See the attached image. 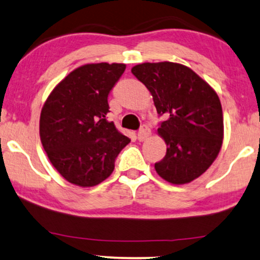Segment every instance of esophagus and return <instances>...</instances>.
<instances>
[{"mask_svg": "<svg viewBox=\"0 0 260 260\" xmlns=\"http://www.w3.org/2000/svg\"><path fill=\"white\" fill-rule=\"evenodd\" d=\"M149 136H150V129L147 126V125H142L139 131V134H137V139L140 141H145L148 139Z\"/></svg>", "mask_w": 260, "mask_h": 260, "instance_id": "1", "label": "esophagus"}]
</instances>
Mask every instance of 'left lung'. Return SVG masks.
<instances>
[{
    "label": "left lung",
    "instance_id": "1",
    "mask_svg": "<svg viewBox=\"0 0 260 260\" xmlns=\"http://www.w3.org/2000/svg\"><path fill=\"white\" fill-rule=\"evenodd\" d=\"M147 86L156 112L166 120L158 134L166 155L156 174L172 184L194 181L212 165L222 148L223 112L214 89L193 70L177 62H143L131 69Z\"/></svg>",
    "mask_w": 260,
    "mask_h": 260
}]
</instances>
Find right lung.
<instances>
[{"label": "right lung", "mask_w": 260, "mask_h": 260, "mask_svg": "<svg viewBox=\"0 0 260 260\" xmlns=\"http://www.w3.org/2000/svg\"><path fill=\"white\" fill-rule=\"evenodd\" d=\"M125 63H86L70 72L50 92L40 117L42 146L56 171L70 183L100 184L114 170V160L130 142L113 121L108 94Z\"/></svg>", "instance_id": "add662e5"}]
</instances>
